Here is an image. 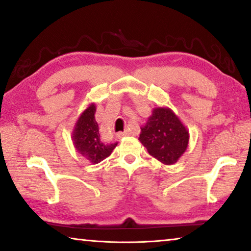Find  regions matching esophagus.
Returning <instances> with one entry per match:
<instances>
[{
    "label": "esophagus",
    "instance_id": "obj_1",
    "mask_svg": "<svg viewBox=\"0 0 251 251\" xmlns=\"http://www.w3.org/2000/svg\"><path fill=\"white\" fill-rule=\"evenodd\" d=\"M128 135H130V131L128 129H126L124 131H122V133H118L117 134V137L118 138H122V137H124V136H128Z\"/></svg>",
    "mask_w": 251,
    "mask_h": 251
}]
</instances>
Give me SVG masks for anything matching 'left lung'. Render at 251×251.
<instances>
[{
    "label": "left lung",
    "instance_id": "1",
    "mask_svg": "<svg viewBox=\"0 0 251 251\" xmlns=\"http://www.w3.org/2000/svg\"><path fill=\"white\" fill-rule=\"evenodd\" d=\"M141 129L139 142L165 165L175 164L188 146V130L169 108H155Z\"/></svg>",
    "mask_w": 251,
    "mask_h": 251
}]
</instances>
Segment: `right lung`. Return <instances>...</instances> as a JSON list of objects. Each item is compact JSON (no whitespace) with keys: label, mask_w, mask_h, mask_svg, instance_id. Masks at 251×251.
Wrapping results in <instances>:
<instances>
[{"label":"right lung","mask_w":251,"mask_h":251,"mask_svg":"<svg viewBox=\"0 0 251 251\" xmlns=\"http://www.w3.org/2000/svg\"><path fill=\"white\" fill-rule=\"evenodd\" d=\"M95 104L88 106L76 122L72 135L76 151L92 164L100 163L112 154L114 148L117 146V143L104 144L100 141L99 124L95 120Z\"/></svg>","instance_id":"add662e5"}]
</instances>
